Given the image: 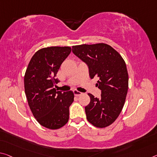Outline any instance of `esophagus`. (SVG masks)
<instances>
[{
	"label": "esophagus",
	"mask_w": 157,
	"mask_h": 157,
	"mask_svg": "<svg viewBox=\"0 0 157 157\" xmlns=\"http://www.w3.org/2000/svg\"><path fill=\"white\" fill-rule=\"evenodd\" d=\"M73 93H74V95L75 96H80V95H82V93H81L80 91H78L77 90H74Z\"/></svg>",
	"instance_id": "1"
}]
</instances>
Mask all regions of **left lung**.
<instances>
[{
	"label": "left lung",
	"instance_id": "8db88e82",
	"mask_svg": "<svg viewBox=\"0 0 157 157\" xmlns=\"http://www.w3.org/2000/svg\"><path fill=\"white\" fill-rule=\"evenodd\" d=\"M72 51L87 65L90 78H98L96 86L101 90L100 98L88 94L90 103L85 107L86 119L96 127L110 126L120 114L127 94L128 75L125 61L105 43L73 46Z\"/></svg>",
	"mask_w": 157,
	"mask_h": 157
}]
</instances>
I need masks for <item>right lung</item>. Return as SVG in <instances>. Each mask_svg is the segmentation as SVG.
Masks as SVG:
<instances>
[{"mask_svg":"<svg viewBox=\"0 0 157 157\" xmlns=\"http://www.w3.org/2000/svg\"><path fill=\"white\" fill-rule=\"evenodd\" d=\"M71 52L70 47L40 49L30 61L24 76V89L30 109L40 125L49 129L68 122L69 107L74 101L72 91H57V72Z\"/></svg>","mask_w":157,"mask_h":157,"instance_id":"right-lung-1","label":"right lung"}]
</instances>
